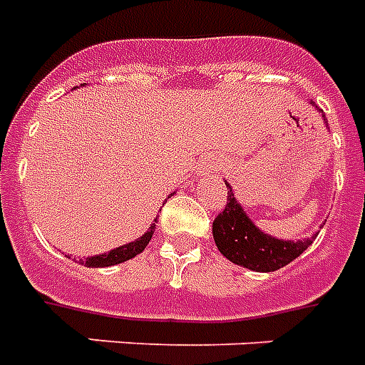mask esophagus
I'll list each match as a JSON object with an SVG mask.
<instances>
[{"instance_id": "obj_1", "label": "esophagus", "mask_w": 365, "mask_h": 365, "mask_svg": "<svg viewBox=\"0 0 365 365\" xmlns=\"http://www.w3.org/2000/svg\"><path fill=\"white\" fill-rule=\"evenodd\" d=\"M217 165H219V163L215 160H205L204 165L200 167L198 177H204V175H210V173L217 171Z\"/></svg>"}]
</instances>
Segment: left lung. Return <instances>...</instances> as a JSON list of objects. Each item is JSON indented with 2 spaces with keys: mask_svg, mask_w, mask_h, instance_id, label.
Here are the masks:
<instances>
[{
  "mask_svg": "<svg viewBox=\"0 0 365 365\" xmlns=\"http://www.w3.org/2000/svg\"><path fill=\"white\" fill-rule=\"evenodd\" d=\"M322 117L325 120V115ZM225 185H227V205L223 213H219L213 221L212 232L219 252L229 262L246 269L269 273L289 265L316 240L317 232L314 237L302 240H284L257 229L256 223L245 212L242 204L238 202L237 194L232 192V186L229 182Z\"/></svg>",
  "mask_w": 365,
  "mask_h": 365,
  "instance_id": "1",
  "label": "left lung"
}]
</instances>
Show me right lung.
Listing matches in <instances>:
<instances>
[{
    "label": "right lung",
    "instance_id": "right-lung-1",
    "mask_svg": "<svg viewBox=\"0 0 365 365\" xmlns=\"http://www.w3.org/2000/svg\"><path fill=\"white\" fill-rule=\"evenodd\" d=\"M84 86V84H82ZM155 223H158V217L153 219V223L150 225V229H148L140 238H136L133 242H128V245H123L119 248H113V250L103 252V254H98V256H90L86 259H81L82 265H86V267H111V265L123 264V262H127V259H133L134 256H138L144 248L148 246V242L152 240V235L155 231Z\"/></svg>",
    "mask_w": 365,
    "mask_h": 365
}]
</instances>
